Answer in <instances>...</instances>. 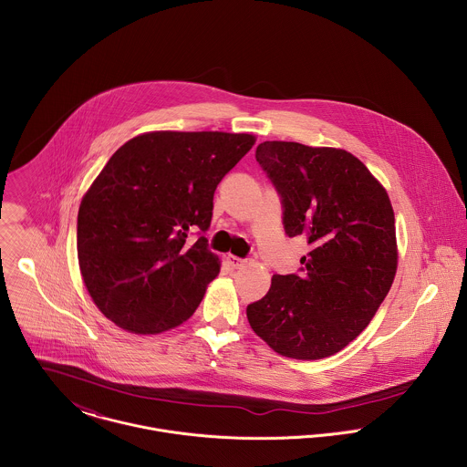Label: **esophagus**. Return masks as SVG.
<instances>
[{
  "mask_svg": "<svg viewBox=\"0 0 467 467\" xmlns=\"http://www.w3.org/2000/svg\"><path fill=\"white\" fill-rule=\"evenodd\" d=\"M226 263L234 267V269H239V267H243L246 265L244 259H239V257H235V255H228V257H226Z\"/></svg>",
  "mask_w": 467,
  "mask_h": 467,
  "instance_id": "1",
  "label": "esophagus"
}]
</instances>
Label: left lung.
I'll return each mask as SVG.
<instances>
[{"label":"left lung","instance_id":"1","mask_svg":"<svg viewBox=\"0 0 467 467\" xmlns=\"http://www.w3.org/2000/svg\"><path fill=\"white\" fill-rule=\"evenodd\" d=\"M257 161L276 187L289 237L306 235L304 273L273 275L246 307L280 356L322 359L370 324L398 271L396 217L385 187L354 154L298 141H263Z\"/></svg>","mask_w":467,"mask_h":467}]
</instances>
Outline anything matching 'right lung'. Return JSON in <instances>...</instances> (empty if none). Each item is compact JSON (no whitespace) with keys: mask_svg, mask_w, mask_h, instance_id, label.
Listing matches in <instances>:
<instances>
[{"mask_svg":"<svg viewBox=\"0 0 467 467\" xmlns=\"http://www.w3.org/2000/svg\"><path fill=\"white\" fill-rule=\"evenodd\" d=\"M255 136L150 131L126 141L86 191L77 217L84 285L120 329L160 334L187 322L219 275L206 232L213 192Z\"/></svg>","mask_w":467,"mask_h":467,"instance_id":"add662e5","label":"right lung"}]
</instances>
